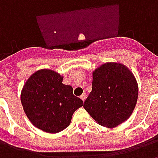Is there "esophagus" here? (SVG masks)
Instances as JSON below:
<instances>
[{
    "label": "esophagus",
    "mask_w": 158,
    "mask_h": 158,
    "mask_svg": "<svg viewBox=\"0 0 158 158\" xmlns=\"http://www.w3.org/2000/svg\"><path fill=\"white\" fill-rule=\"evenodd\" d=\"M86 97H87V96H86V94H83L82 96H80V98H81V100H82L83 102H85V101Z\"/></svg>",
    "instance_id": "esophagus-1"
}]
</instances>
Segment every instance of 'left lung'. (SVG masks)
Wrapping results in <instances>:
<instances>
[{"label": "left lung", "instance_id": "1", "mask_svg": "<svg viewBox=\"0 0 158 158\" xmlns=\"http://www.w3.org/2000/svg\"><path fill=\"white\" fill-rule=\"evenodd\" d=\"M138 96V83L129 68L106 62L92 72V90L84 108L98 124L114 128L131 116Z\"/></svg>", "mask_w": 158, "mask_h": 158}]
</instances>
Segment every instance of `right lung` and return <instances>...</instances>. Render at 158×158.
Here are the masks:
<instances>
[{"label":"right lung","instance_id":"right-lung-1","mask_svg":"<svg viewBox=\"0 0 158 158\" xmlns=\"http://www.w3.org/2000/svg\"><path fill=\"white\" fill-rule=\"evenodd\" d=\"M63 76L52 69H40L30 75L21 90L26 116L42 131L56 134L69 126L73 113L84 105L73 94V87L62 84Z\"/></svg>","mask_w":158,"mask_h":158}]
</instances>
